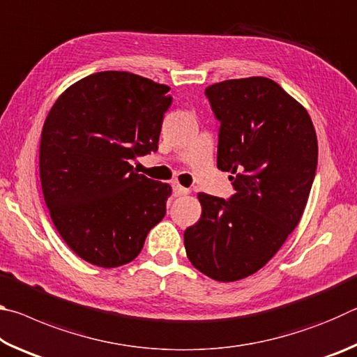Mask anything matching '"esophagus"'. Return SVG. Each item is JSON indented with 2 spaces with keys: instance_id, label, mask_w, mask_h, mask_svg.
<instances>
[{
  "instance_id": "1",
  "label": "esophagus",
  "mask_w": 357,
  "mask_h": 357,
  "mask_svg": "<svg viewBox=\"0 0 357 357\" xmlns=\"http://www.w3.org/2000/svg\"><path fill=\"white\" fill-rule=\"evenodd\" d=\"M173 192L174 195L181 197V195H187V193H190V189H187V187H183L179 184H173Z\"/></svg>"
}]
</instances>
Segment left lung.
<instances>
[{"instance_id": "left-lung-1", "label": "left lung", "mask_w": 357, "mask_h": 357, "mask_svg": "<svg viewBox=\"0 0 357 357\" xmlns=\"http://www.w3.org/2000/svg\"><path fill=\"white\" fill-rule=\"evenodd\" d=\"M220 121L217 167L229 200L198 193L202 217L184 231L187 258L217 282L255 274L298 227L315 179L318 142L309 113L266 77L206 88Z\"/></svg>"}]
</instances>
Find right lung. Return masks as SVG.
Returning a JSON list of instances; mask_svg holds the SVG:
<instances>
[{
  "label": "right lung",
  "instance_id": "right-lung-1",
  "mask_svg": "<svg viewBox=\"0 0 357 357\" xmlns=\"http://www.w3.org/2000/svg\"><path fill=\"white\" fill-rule=\"evenodd\" d=\"M168 91L130 72H98L66 89L47 114L42 192L59 236L84 261H132L164 219L172 187L138 174L130 162L159 148Z\"/></svg>",
  "mask_w": 357,
  "mask_h": 357
}]
</instances>
